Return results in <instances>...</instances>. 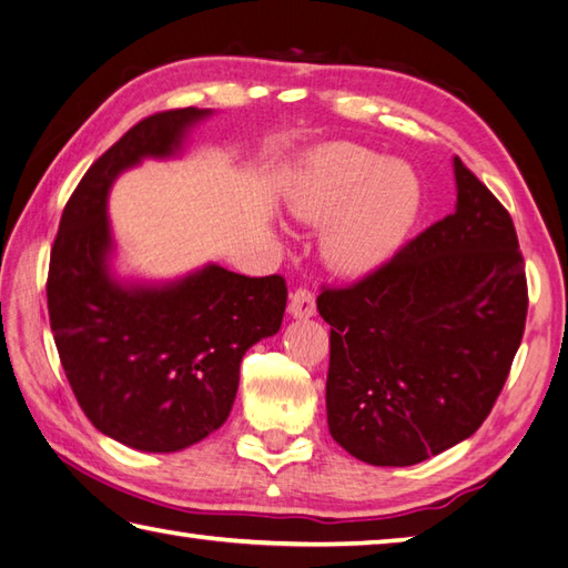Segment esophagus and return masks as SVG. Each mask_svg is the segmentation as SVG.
Listing matches in <instances>:
<instances>
[{"instance_id":"esophagus-1","label":"esophagus","mask_w":568,"mask_h":568,"mask_svg":"<svg viewBox=\"0 0 568 568\" xmlns=\"http://www.w3.org/2000/svg\"><path fill=\"white\" fill-rule=\"evenodd\" d=\"M288 314L294 318H311L316 314V296L308 288H296V292L288 296Z\"/></svg>"}]
</instances>
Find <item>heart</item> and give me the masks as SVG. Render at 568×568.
<instances>
[{
    "label": "heart",
    "instance_id": "1",
    "mask_svg": "<svg viewBox=\"0 0 568 568\" xmlns=\"http://www.w3.org/2000/svg\"><path fill=\"white\" fill-rule=\"evenodd\" d=\"M292 213L304 220L328 217L323 252L343 272H367L385 262L419 217L422 183L399 161L365 146L338 142L308 159L292 195Z\"/></svg>",
    "mask_w": 568,
    "mask_h": 568
}]
</instances>
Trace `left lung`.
Returning <instances> with one entry per match:
<instances>
[{
  "label": "left lung",
  "mask_w": 568,
  "mask_h": 568,
  "mask_svg": "<svg viewBox=\"0 0 568 568\" xmlns=\"http://www.w3.org/2000/svg\"><path fill=\"white\" fill-rule=\"evenodd\" d=\"M456 213L348 286H326L328 429L373 466H414L480 429L527 321L507 207L454 159Z\"/></svg>",
  "instance_id": "left-lung-1"
}]
</instances>
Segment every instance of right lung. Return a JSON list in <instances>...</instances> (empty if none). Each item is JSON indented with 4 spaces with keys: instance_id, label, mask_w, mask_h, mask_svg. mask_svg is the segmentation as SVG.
Wrapping results in <instances>:
<instances>
[{
    "instance_id": "obj_1",
    "label": "right lung",
    "mask_w": 568,
    "mask_h": 568,
    "mask_svg": "<svg viewBox=\"0 0 568 568\" xmlns=\"http://www.w3.org/2000/svg\"><path fill=\"white\" fill-rule=\"evenodd\" d=\"M207 110L149 114L95 159L68 199L51 247L49 318L73 395L95 429L139 450L171 454L225 424L240 363L274 335L286 308L282 274L205 267L164 288L110 280L108 189L142 156H169Z\"/></svg>"
}]
</instances>
